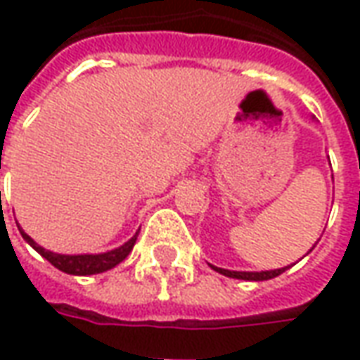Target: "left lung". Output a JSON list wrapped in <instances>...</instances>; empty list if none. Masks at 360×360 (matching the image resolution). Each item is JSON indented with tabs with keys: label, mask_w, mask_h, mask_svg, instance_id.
<instances>
[{
	"label": "left lung",
	"mask_w": 360,
	"mask_h": 360,
	"mask_svg": "<svg viewBox=\"0 0 360 360\" xmlns=\"http://www.w3.org/2000/svg\"><path fill=\"white\" fill-rule=\"evenodd\" d=\"M210 267L214 269L216 273H220V275L224 276H230V278H241V281H269V278H275V276L283 275L290 265L283 269H271V271H230V269L216 267V265H210Z\"/></svg>",
	"instance_id": "8db88e82"
}]
</instances>
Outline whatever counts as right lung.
I'll list each match as a JSON object with an SVG mask.
<instances>
[{
  "mask_svg": "<svg viewBox=\"0 0 360 360\" xmlns=\"http://www.w3.org/2000/svg\"><path fill=\"white\" fill-rule=\"evenodd\" d=\"M19 232H21L22 240L27 241L31 245L32 250L39 251L42 257L50 261L56 269H60L62 273H68V275H97V273H105L109 269L117 267L119 263H122L124 259L128 257V253L132 251L134 243H136L138 230L132 238L128 241H124L120 248H115V250L105 251V253H79V255H64V253H54V251L44 250L42 245H39L37 241L32 240L29 233H25L19 226Z\"/></svg>",
  "mask_w": 360,
  "mask_h": 360,
  "instance_id": "right-lung-1",
  "label": "right lung"
}]
</instances>
